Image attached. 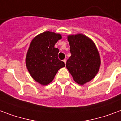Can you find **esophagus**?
Wrapping results in <instances>:
<instances>
[{"label": "esophagus", "instance_id": "34e87169", "mask_svg": "<svg viewBox=\"0 0 121 121\" xmlns=\"http://www.w3.org/2000/svg\"><path fill=\"white\" fill-rule=\"evenodd\" d=\"M63 61L65 63V64H66V59H64L63 60Z\"/></svg>", "mask_w": 121, "mask_h": 121}]
</instances>
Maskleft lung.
Listing matches in <instances>:
<instances>
[{"label":"left lung","instance_id":"left-lung-1","mask_svg":"<svg viewBox=\"0 0 121 121\" xmlns=\"http://www.w3.org/2000/svg\"><path fill=\"white\" fill-rule=\"evenodd\" d=\"M71 56L66 66L75 82L83 85L92 80L100 66V57L94 42L83 34L68 35Z\"/></svg>","mask_w":121,"mask_h":121}]
</instances>
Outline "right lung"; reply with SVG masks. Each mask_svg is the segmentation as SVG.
I'll list each match as a JSON object with an SVG mask.
<instances>
[{
    "instance_id": "right-lung-1",
    "label": "right lung",
    "mask_w": 121,
    "mask_h": 121,
    "mask_svg": "<svg viewBox=\"0 0 121 121\" xmlns=\"http://www.w3.org/2000/svg\"><path fill=\"white\" fill-rule=\"evenodd\" d=\"M61 35L45 31L37 35L30 43L26 57V65L33 79L43 85L51 83L60 68L65 66L58 58L59 49L55 44Z\"/></svg>"
}]
</instances>
